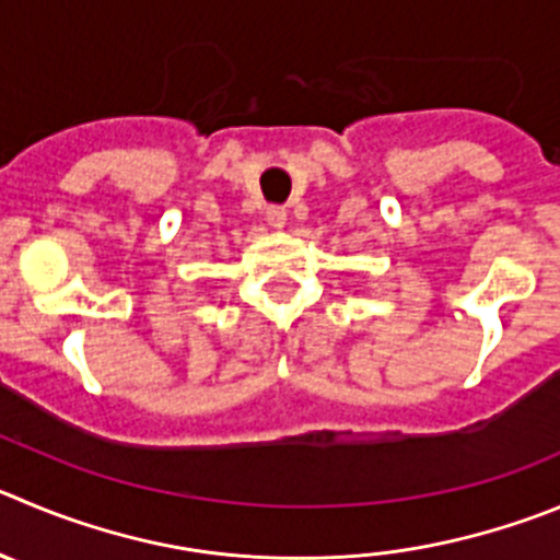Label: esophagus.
<instances>
[{
	"label": "esophagus",
	"instance_id": "34e87169",
	"mask_svg": "<svg viewBox=\"0 0 560 560\" xmlns=\"http://www.w3.org/2000/svg\"><path fill=\"white\" fill-rule=\"evenodd\" d=\"M265 218H268V223L273 229H284L287 209L284 207H268V209H265Z\"/></svg>",
	"mask_w": 560,
	"mask_h": 560
}]
</instances>
